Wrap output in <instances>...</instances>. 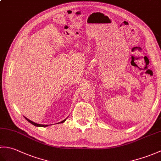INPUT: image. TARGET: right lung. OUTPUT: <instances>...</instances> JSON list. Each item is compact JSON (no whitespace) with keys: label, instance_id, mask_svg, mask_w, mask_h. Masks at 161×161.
I'll return each instance as SVG.
<instances>
[{"label":"right lung","instance_id":"1","mask_svg":"<svg viewBox=\"0 0 161 161\" xmlns=\"http://www.w3.org/2000/svg\"><path fill=\"white\" fill-rule=\"evenodd\" d=\"M25 119H27V120H28L29 122L31 123L32 125H35V126H42V127H46V126H48V125H40V124H37V123H35V122H32V121H31V120H30L29 119L26 118L25 117ZM65 121H66V119H64L63 121H61V123H63V122H64Z\"/></svg>","mask_w":161,"mask_h":161}]
</instances>
